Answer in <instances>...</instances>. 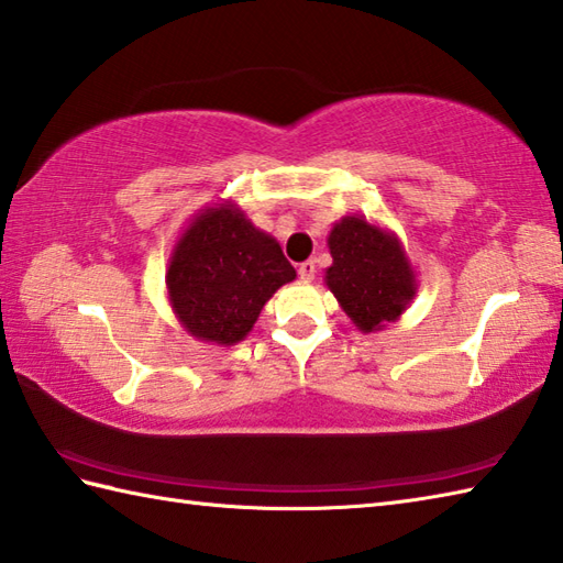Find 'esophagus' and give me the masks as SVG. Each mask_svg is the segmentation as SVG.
I'll use <instances>...</instances> for the list:
<instances>
[{"label": "esophagus", "mask_w": 563, "mask_h": 563, "mask_svg": "<svg viewBox=\"0 0 563 563\" xmlns=\"http://www.w3.org/2000/svg\"><path fill=\"white\" fill-rule=\"evenodd\" d=\"M313 277H316V265H313V262L311 260L301 262V265H298V279L308 284V282H313Z\"/></svg>", "instance_id": "34e87169"}]
</instances>
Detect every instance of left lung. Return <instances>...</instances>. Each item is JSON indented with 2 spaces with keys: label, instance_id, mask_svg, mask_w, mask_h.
<instances>
[{
  "label": "left lung",
  "instance_id": "1",
  "mask_svg": "<svg viewBox=\"0 0 563 563\" xmlns=\"http://www.w3.org/2000/svg\"><path fill=\"white\" fill-rule=\"evenodd\" d=\"M332 265L325 284L362 332L384 330L404 316L418 294V279L398 235L354 213L332 223Z\"/></svg>",
  "mask_w": 563,
  "mask_h": 563
}]
</instances>
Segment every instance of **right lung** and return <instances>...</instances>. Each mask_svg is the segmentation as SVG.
Instances as JSON below:
<instances>
[{
  "instance_id": "right-lung-1",
  "label": "right lung",
  "mask_w": 563,
  "mask_h": 563,
  "mask_svg": "<svg viewBox=\"0 0 563 563\" xmlns=\"http://www.w3.org/2000/svg\"><path fill=\"white\" fill-rule=\"evenodd\" d=\"M294 279L277 240L228 199L191 218L165 274L167 301L187 335L223 347L245 340L274 291Z\"/></svg>"
}]
</instances>
